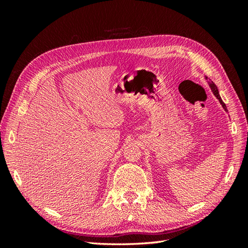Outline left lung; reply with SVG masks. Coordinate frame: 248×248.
<instances>
[{"mask_svg": "<svg viewBox=\"0 0 248 248\" xmlns=\"http://www.w3.org/2000/svg\"><path fill=\"white\" fill-rule=\"evenodd\" d=\"M209 85H210V87H211V89L213 91V93L215 94V97H217V98L219 100V102H220V104H222V107L225 108L226 112H227V107H226V104L223 102L222 98H220L219 93H218V89H217V85H215V84H214L212 81H210V82H209Z\"/></svg>", "mask_w": 248, "mask_h": 248, "instance_id": "obj_1", "label": "left lung"}]
</instances>
